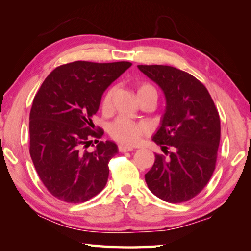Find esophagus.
Returning a JSON list of instances; mask_svg holds the SVG:
<instances>
[{
    "mask_svg": "<svg viewBox=\"0 0 251 251\" xmlns=\"http://www.w3.org/2000/svg\"><path fill=\"white\" fill-rule=\"evenodd\" d=\"M118 151H120L121 152L130 151H133V147H129V146H124V145H120V146H118Z\"/></svg>",
    "mask_w": 251,
    "mask_h": 251,
    "instance_id": "1",
    "label": "esophagus"
}]
</instances>
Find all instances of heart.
<instances>
[{
  "mask_svg": "<svg viewBox=\"0 0 251 251\" xmlns=\"http://www.w3.org/2000/svg\"><path fill=\"white\" fill-rule=\"evenodd\" d=\"M148 91H155V88L148 83H142L137 86V95L138 97L145 94ZM114 87L108 88L101 99V109L104 112H109L113 105V96H114ZM146 124L141 122H134L128 118L120 117L118 120L113 123L109 127V135L115 139L116 142L123 144V145L133 146L136 145L144 135L147 133Z\"/></svg>",
  "mask_w": 251,
  "mask_h": 251,
  "instance_id": "obj_1",
  "label": "heart"
}]
</instances>
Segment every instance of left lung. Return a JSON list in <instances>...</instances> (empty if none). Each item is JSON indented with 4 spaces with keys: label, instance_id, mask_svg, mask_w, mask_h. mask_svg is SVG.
Listing matches in <instances>:
<instances>
[{
    "label": "left lung",
    "instance_id": "8db88e82",
    "mask_svg": "<svg viewBox=\"0 0 251 251\" xmlns=\"http://www.w3.org/2000/svg\"><path fill=\"white\" fill-rule=\"evenodd\" d=\"M166 96V113L152 141L164 155L145 175L151 192L172 203L185 202L205 188L214 174L220 118L214 100L192 74L167 65H138ZM173 148V152H168Z\"/></svg>",
    "mask_w": 251,
    "mask_h": 251
}]
</instances>
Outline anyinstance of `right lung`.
Instances as JSON below:
<instances>
[{
  "label": "right lung",
  "instance_id": "add662e5",
  "mask_svg": "<svg viewBox=\"0 0 251 251\" xmlns=\"http://www.w3.org/2000/svg\"><path fill=\"white\" fill-rule=\"evenodd\" d=\"M129 62L76 61L57 66L45 78L29 113V155L41 181L59 201L80 203L100 194L108 179L115 143L99 142L92 117L101 95L129 69ZM95 138L97 150L87 147Z\"/></svg>",
  "mask_w": 251,
  "mask_h": 251
}]
</instances>
